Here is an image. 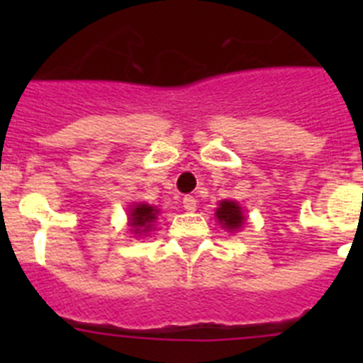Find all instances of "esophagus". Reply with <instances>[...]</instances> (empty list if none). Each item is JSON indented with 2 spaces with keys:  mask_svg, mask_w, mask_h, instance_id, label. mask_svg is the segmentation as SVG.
<instances>
[{
  "mask_svg": "<svg viewBox=\"0 0 363 363\" xmlns=\"http://www.w3.org/2000/svg\"><path fill=\"white\" fill-rule=\"evenodd\" d=\"M182 203H184V209L189 211V213H192V211H196V203H198V201H196V198H194V196H185Z\"/></svg>",
  "mask_w": 363,
  "mask_h": 363,
  "instance_id": "34e87169",
  "label": "esophagus"
}]
</instances>
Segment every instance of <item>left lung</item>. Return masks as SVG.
Masks as SVG:
<instances>
[{
    "mask_svg": "<svg viewBox=\"0 0 363 363\" xmlns=\"http://www.w3.org/2000/svg\"><path fill=\"white\" fill-rule=\"evenodd\" d=\"M216 218L220 223L227 229H240L243 223V213L242 207L234 201H221L220 207L216 209Z\"/></svg>",
    "mask_w": 363,
    "mask_h": 363,
    "instance_id": "left-lung-1",
    "label": "left lung"
}]
</instances>
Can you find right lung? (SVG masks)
Listing matches in <instances>:
<instances>
[{
	"instance_id": "add662e5",
	"label": "right lung",
	"mask_w": 363,
	"mask_h": 363,
	"mask_svg": "<svg viewBox=\"0 0 363 363\" xmlns=\"http://www.w3.org/2000/svg\"><path fill=\"white\" fill-rule=\"evenodd\" d=\"M156 214H158V209H154L150 205H136L133 213H130V225L134 227V230H140V227H145L143 230H147L150 227V223L156 220Z\"/></svg>"
}]
</instances>
